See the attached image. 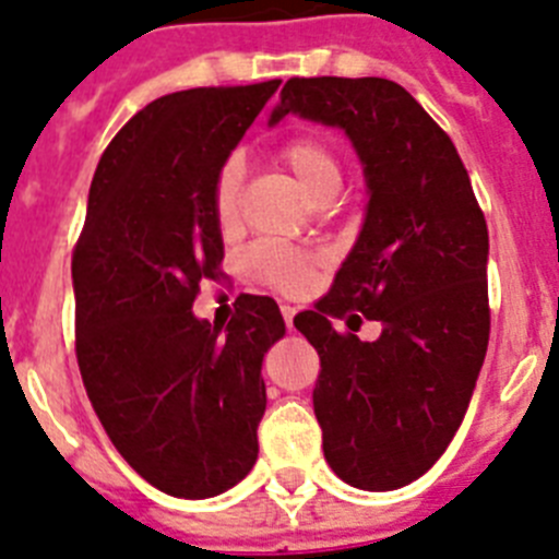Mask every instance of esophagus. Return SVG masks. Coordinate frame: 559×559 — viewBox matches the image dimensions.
<instances>
[{
	"label": "esophagus",
	"instance_id": "1",
	"mask_svg": "<svg viewBox=\"0 0 559 559\" xmlns=\"http://www.w3.org/2000/svg\"><path fill=\"white\" fill-rule=\"evenodd\" d=\"M295 312H298V309H295V307H293V304H281V316H284V323H287L289 330H293Z\"/></svg>",
	"mask_w": 559,
	"mask_h": 559
}]
</instances>
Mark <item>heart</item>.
<instances>
[{
	"mask_svg": "<svg viewBox=\"0 0 559 559\" xmlns=\"http://www.w3.org/2000/svg\"><path fill=\"white\" fill-rule=\"evenodd\" d=\"M281 158L289 167L298 185L307 190L312 201H321L323 195L341 190V162L332 153V147L316 135H298L293 142L284 144ZM238 199H241V162L227 158L224 167L215 176L213 187V210L215 222L222 227H229L238 215ZM250 270L258 278L278 289L295 293L307 284V255L293 250H281V247H255L247 258Z\"/></svg>",
	"mask_w": 559,
	"mask_h": 559,
	"instance_id": "obj_1",
	"label": "heart"
}]
</instances>
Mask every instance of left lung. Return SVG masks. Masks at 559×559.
Segmentation results:
<instances>
[{
  "instance_id": "obj_1",
  "label": "left lung",
  "mask_w": 559,
  "mask_h": 559,
  "mask_svg": "<svg viewBox=\"0 0 559 559\" xmlns=\"http://www.w3.org/2000/svg\"><path fill=\"white\" fill-rule=\"evenodd\" d=\"M289 112L344 130L369 195L332 289L295 316L321 355L323 457L355 489H401L447 452L475 392L489 346V229L452 139L401 84L289 79L270 128ZM358 311L382 323L374 342L350 335Z\"/></svg>"
}]
</instances>
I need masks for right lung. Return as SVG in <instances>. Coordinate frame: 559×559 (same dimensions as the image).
I'll use <instances>...</instances> for the list:
<instances>
[{
  "mask_svg": "<svg viewBox=\"0 0 559 559\" xmlns=\"http://www.w3.org/2000/svg\"><path fill=\"white\" fill-rule=\"evenodd\" d=\"M278 79L150 102L107 144L73 252L76 358L107 438L158 491L204 500L258 461L264 355L287 326L241 295L227 330L192 312L224 258L215 176Z\"/></svg>",
  "mask_w": 559,
  "mask_h": 559,
  "instance_id": "right-lung-1",
  "label": "right lung"
}]
</instances>
